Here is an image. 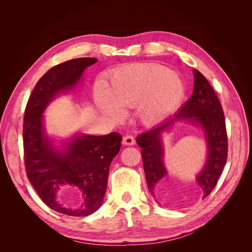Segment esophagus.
I'll use <instances>...</instances> for the list:
<instances>
[{
	"mask_svg": "<svg viewBox=\"0 0 252 252\" xmlns=\"http://www.w3.org/2000/svg\"><path fill=\"white\" fill-rule=\"evenodd\" d=\"M123 145H128V146H131V145L135 144V140L132 135H125L123 138Z\"/></svg>",
	"mask_w": 252,
	"mask_h": 252,
	"instance_id": "34e87169",
	"label": "esophagus"
}]
</instances>
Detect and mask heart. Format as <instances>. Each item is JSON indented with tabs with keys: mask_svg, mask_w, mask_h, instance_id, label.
I'll return each mask as SVG.
<instances>
[{
	"mask_svg": "<svg viewBox=\"0 0 252 252\" xmlns=\"http://www.w3.org/2000/svg\"><path fill=\"white\" fill-rule=\"evenodd\" d=\"M94 102L102 113L114 120L125 116L123 107L139 105L140 119L155 123L177 108L185 94V85L178 73L156 63L134 64L114 71L105 87L97 83Z\"/></svg>",
	"mask_w": 252,
	"mask_h": 252,
	"instance_id": "heart-1",
	"label": "heart"
}]
</instances>
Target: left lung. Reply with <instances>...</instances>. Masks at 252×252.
Masks as SVG:
<instances>
[{
  "label": "left lung",
  "instance_id": "obj_1",
  "mask_svg": "<svg viewBox=\"0 0 252 252\" xmlns=\"http://www.w3.org/2000/svg\"><path fill=\"white\" fill-rule=\"evenodd\" d=\"M193 75L192 95L181 109L173 117L140 134L136 139V143L142 148L144 171L149 192L157 202L162 197L163 182L168 174L164 164L162 134L171 128L175 122L187 121L190 124L201 127L203 130L207 144V158L202 170L195 177L196 183L203 190V199L208 196L216 187L227 161V132L222 105L204 75L196 69H193Z\"/></svg>",
  "mask_w": 252,
  "mask_h": 252
}]
</instances>
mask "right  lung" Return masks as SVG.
<instances>
[{"label":"right lung","instance_id":"obj_1","mask_svg":"<svg viewBox=\"0 0 252 252\" xmlns=\"http://www.w3.org/2000/svg\"><path fill=\"white\" fill-rule=\"evenodd\" d=\"M95 58H80L52 67L37 81L29 96L23 125V144L29 182L49 208L70 217L93 215L102 206L109 167L121 148L122 135L78 133L56 145L45 130L43 113L60 94H68L81 81ZM77 187L83 203L77 210L59 203L63 189Z\"/></svg>","mask_w":252,"mask_h":252}]
</instances>
